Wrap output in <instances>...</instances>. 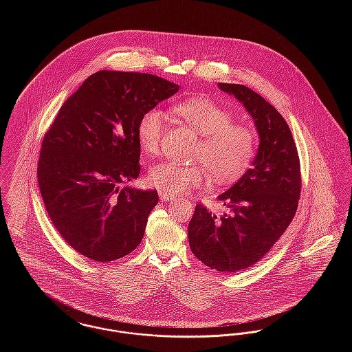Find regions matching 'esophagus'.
I'll list each match as a JSON object with an SVG mask.
<instances>
[{"label": "esophagus", "mask_w": 352, "mask_h": 352, "mask_svg": "<svg viewBox=\"0 0 352 352\" xmlns=\"http://www.w3.org/2000/svg\"><path fill=\"white\" fill-rule=\"evenodd\" d=\"M160 199L162 201H174V195H168L166 192H162V191H160Z\"/></svg>", "instance_id": "34e87169"}]
</instances>
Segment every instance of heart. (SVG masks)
Wrapping results in <instances>:
<instances>
[{"label": "heart", "mask_w": 352, "mask_h": 352, "mask_svg": "<svg viewBox=\"0 0 352 352\" xmlns=\"http://www.w3.org/2000/svg\"><path fill=\"white\" fill-rule=\"evenodd\" d=\"M173 111L203 137L195 153V161L201 164H155L148 173L151 186L168 195H181L208 184V169L219 182H234L245 173L254 154V137L247 126L232 124L227 109L208 98L195 96L175 104ZM165 129L166 118L161 109L151 108L141 116L137 140L145 155L158 151Z\"/></svg>", "instance_id": "heart-1"}]
</instances>
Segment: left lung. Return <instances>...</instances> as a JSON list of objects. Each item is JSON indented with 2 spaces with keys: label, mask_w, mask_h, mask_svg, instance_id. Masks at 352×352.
Wrapping results in <instances>:
<instances>
[{
  "label": "left lung",
  "mask_w": 352,
  "mask_h": 352,
  "mask_svg": "<svg viewBox=\"0 0 352 352\" xmlns=\"http://www.w3.org/2000/svg\"><path fill=\"white\" fill-rule=\"evenodd\" d=\"M251 115L260 144L244 175L220 194L227 212L203 204L188 224V244L208 268L234 273L261 260L294 218L301 195V168L289 125L264 98L241 84L219 83Z\"/></svg>",
  "instance_id": "obj_1"
}]
</instances>
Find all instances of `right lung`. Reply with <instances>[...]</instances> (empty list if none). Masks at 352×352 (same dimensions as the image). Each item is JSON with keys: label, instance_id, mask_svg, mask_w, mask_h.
Segmentation results:
<instances>
[{"label": "right lung", "instance_id": "obj_1", "mask_svg": "<svg viewBox=\"0 0 352 352\" xmlns=\"http://www.w3.org/2000/svg\"><path fill=\"white\" fill-rule=\"evenodd\" d=\"M178 89L151 74L102 69L59 109L42 142L38 184L52 224L80 254L108 263L141 243L158 194L121 184L140 174V118Z\"/></svg>", "mask_w": 352, "mask_h": 352}]
</instances>
